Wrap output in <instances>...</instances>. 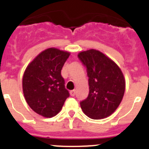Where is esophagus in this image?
I'll list each match as a JSON object with an SVG mask.
<instances>
[{
    "label": "esophagus",
    "mask_w": 149,
    "mask_h": 149,
    "mask_svg": "<svg viewBox=\"0 0 149 149\" xmlns=\"http://www.w3.org/2000/svg\"><path fill=\"white\" fill-rule=\"evenodd\" d=\"M75 93H76V90H75V89H73V90L70 91L71 96H74V95H75Z\"/></svg>",
    "instance_id": "esophagus-1"
}]
</instances>
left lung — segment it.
Instances as JSON below:
<instances>
[{
  "mask_svg": "<svg viewBox=\"0 0 149 149\" xmlns=\"http://www.w3.org/2000/svg\"><path fill=\"white\" fill-rule=\"evenodd\" d=\"M77 56L86 68L89 93L81 101V109L88 117L101 119L116 111L123 98L125 80L116 63L98 50L81 51Z\"/></svg>",
  "mask_w": 149,
  "mask_h": 149,
  "instance_id": "obj_1",
  "label": "left lung"
}]
</instances>
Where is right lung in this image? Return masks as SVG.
Segmentation results:
<instances>
[{
  "label": "right lung",
  "instance_id": "add662e5",
  "mask_svg": "<svg viewBox=\"0 0 149 149\" xmlns=\"http://www.w3.org/2000/svg\"><path fill=\"white\" fill-rule=\"evenodd\" d=\"M70 53L55 48L42 51L26 68L22 89L27 104L46 118L60 113L69 96L61 70Z\"/></svg>",
  "mask_w": 149,
  "mask_h": 149
}]
</instances>
